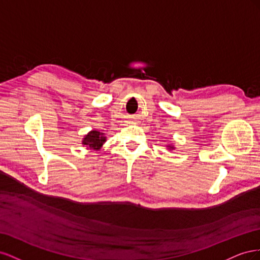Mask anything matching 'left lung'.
Segmentation results:
<instances>
[{
  "mask_svg": "<svg viewBox=\"0 0 260 260\" xmlns=\"http://www.w3.org/2000/svg\"><path fill=\"white\" fill-rule=\"evenodd\" d=\"M168 147H169L168 149H174V148H175V146H171V145H169Z\"/></svg>",
  "mask_w": 260,
  "mask_h": 260,
  "instance_id": "1",
  "label": "left lung"
}]
</instances>
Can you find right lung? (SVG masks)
I'll use <instances>...</instances> for the list:
<instances>
[{"mask_svg": "<svg viewBox=\"0 0 260 260\" xmlns=\"http://www.w3.org/2000/svg\"><path fill=\"white\" fill-rule=\"evenodd\" d=\"M105 142H106V137H104V133H102L98 130H92L83 138L82 144L90 149L99 151V149L102 147V145H103Z\"/></svg>", "mask_w": 260, "mask_h": 260, "instance_id": "1", "label": "right lung"}]
</instances>
